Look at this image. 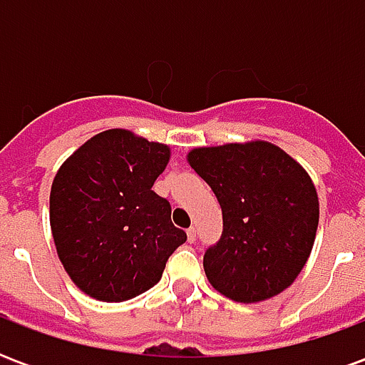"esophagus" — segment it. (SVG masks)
<instances>
[{
	"label": "esophagus",
	"instance_id": "34e87169",
	"mask_svg": "<svg viewBox=\"0 0 365 365\" xmlns=\"http://www.w3.org/2000/svg\"><path fill=\"white\" fill-rule=\"evenodd\" d=\"M187 240H190V242H195V227H190V229H187Z\"/></svg>",
	"mask_w": 365,
	"mask_h": 365
}]
</instances>
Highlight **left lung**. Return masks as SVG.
I'll list each match as a JSON object with an SVG mask.
<instances>
[{
  "instance_id": "obj_1",
  "label": "left lung",
  "mask_w": 365,
  "mask_h": 365,
  "mask_svg": "<svg viewBox=\"0 0 365 365\" xmlns=\"http://www.w3.org/2000/svg\"><path fill=\"white\" fill-rule=\"evenodd\" d=\"M187 160L222 209L221 238L203 256L211 285L238 303L287 289L319 227V197L303 166L264 140L193 148Z\"/></svg>"
}]
</instances>
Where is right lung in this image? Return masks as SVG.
<instances>
[{
  "label": "right lung",
  "instance_id": "add662e5",
  "mask_svg": "<svg viewBox=\"0 0 365 365\" xmlns=\"http://www.w3.org/2000/svg\"><path fill=\"white\" fill-rule=\"evenodd\" d=\"M168 160L166 144L111 128L91 136L54 175L56 252L90 297L119 303L150 289L187 240L170 219V201L152 191Z\"/></svg>",
  "mask_w": 365,
  "mask_h": 365
}]
</instances>
